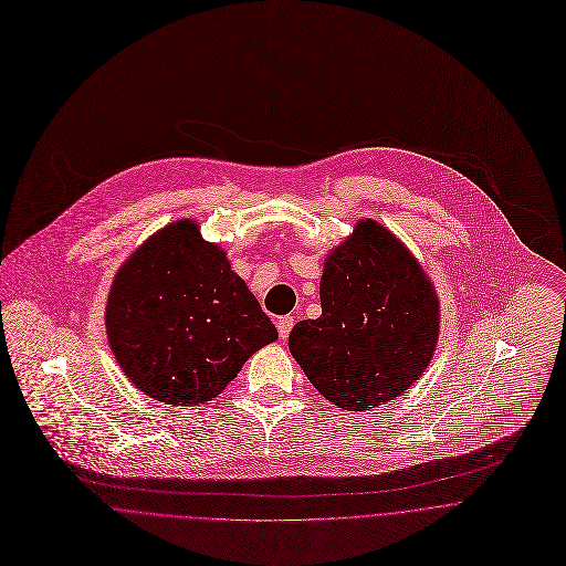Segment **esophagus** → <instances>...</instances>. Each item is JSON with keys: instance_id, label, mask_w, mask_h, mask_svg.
<instances>
[{"instance_id": "obj_1", "label": "esophagus", "mask_w": 566, "mask_h": 566, "mask_svg": "<svg viewBox=\"0 0 566 566\" xmlns=\"http://www.w3.org/2000/svg\"><path fill=\"white\" fill-rule=\"evenodd\" d=\"M276 327H279L281 338H287L290 332H292V327H294V316H281V318L276 321Z\"/></svg>"}]
</instances>
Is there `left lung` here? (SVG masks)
Returning a JSON list of instances; mask_svg holds the SVG:
<instances>
[{"label":"left lung","mask_w":566,"mask_h":566,"mask_svg":"<svg viewBox=\"0 0 566 566\" xmlns=\"http://www.w3.org/2000/svg\"><path fill=\"white\" fill-rule=\"evenodd\" d=\"M318 296L321 316L298 321L287 344L327 401L370 410L423 375L439 338V298L384 224L359 220L327 254Z\"/></svg>","instance_id":"1"}]
</instances>
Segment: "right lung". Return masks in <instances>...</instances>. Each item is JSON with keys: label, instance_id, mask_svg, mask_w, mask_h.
Here are the masks:
<instances>
[{"label": "right lung", "instance_id": "add662e5", "mask_svg": "<svg viewBox=\"0 0 566 566\" xmlns=\"http://www.w3.org/2000/svg\"><path fill=\"white\" fill-rule=\"evenodd\" d=\"M106 338L123 373L151 399L198 406L220 395L279 332L198 222L176 220L118 270Z\"/></svg>", "mask_w": 566, "mask_h": 566}]
</instances>
